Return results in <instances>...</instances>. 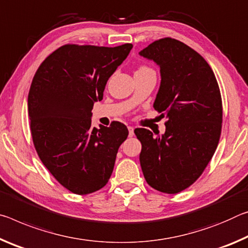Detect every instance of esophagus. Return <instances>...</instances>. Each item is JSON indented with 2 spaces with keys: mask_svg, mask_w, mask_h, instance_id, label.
<instances>
[{
  "mask_svg": "<svg viewBox=\"0 0 248 248\" xmlns=\"http://www.w3.org/2000/svg\"><path fill=\"white\" fill-rule=\"evenodd\" d=\"M127 128H128V136L129 137H133L134 136V127L128 126Z\"/></svg>",
  "mask_w": 248,
  "mask_h": 248,
  "instance_id": "34e87169",
  "label": "esophagus"
}]
</instances>
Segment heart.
Instances as JSON below:
<instances>
[{"label":"heart","instance_id":"heart-1","mask_svg":"<svg viewBox=\"0 0 248 248\" xmlns=\"http://www.w3.org/2000/svg\"><path fill=\"white\" fill-rule=\"evenodd\" d=\"M140 69H144V68H140Z\"/></svg>","mask_w":248,"mask_h":248}]
</instances>
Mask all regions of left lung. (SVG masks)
Segmentation results:
<instances>
[{
    "mask_svg": "<svg viewBox=\"0 0 248 248\" xmlns=\"http://www.w3.org/2000/svg\"><path fill=\"white\" fill-rule=\"evenodd\" d=\"M140 56L160 69L154 108L167 119L161 136L154 137L146 128L134 131L141 143L140 167L152 188L178 193L201 176L217 147L222 128L220 89L203 57L179 40H156Z\"/></svg>",
    "mask_w": 248,
    "mask_h": 248,
    "instance_id": "1",
    "label": "left lung"
}]
</instances>
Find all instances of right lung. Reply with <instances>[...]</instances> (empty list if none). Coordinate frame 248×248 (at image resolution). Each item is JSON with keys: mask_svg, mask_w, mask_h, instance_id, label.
I'll return each instance as SVG.
<instances>
[{"mask_svg": "<svg viewBox=\"0 0 248 248\" xmlns=\"http://www.w3.org/2000/svg\"><path fill=\"white\" fill-rule=\"evenodd\" d=\"M132 48L64 45L44 60L31 81L28 115L36 152L56 180L76 194L108 184L127 139L124 124L95 128L91 117L93 104L103 99L108 78Z\"/></svg>", "mask_w": 248, "mask_h": 248, "instance_id": "obj_1", "label": "right lung"}]
</instances>
